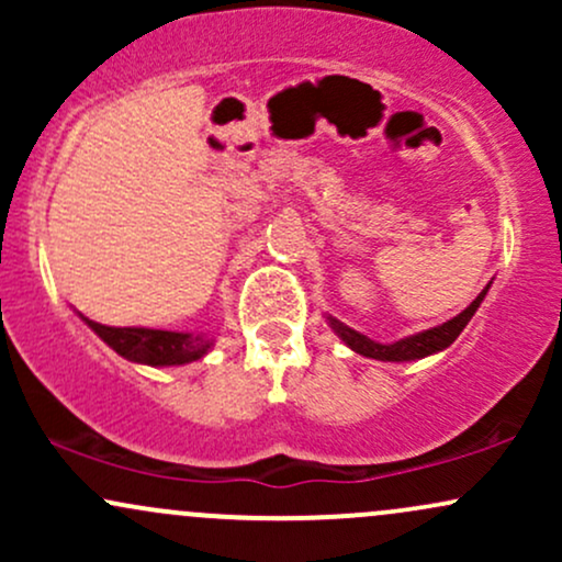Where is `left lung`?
<instances>
[{"mask_svg": "<svg viewBox=\"0 0 562 562\" xmlns=\"http://www.w3.org/2000/svg\"><path fill=\"white\" fill-rule=\"evenodd\" d=\"M488 288H492V282H488V285L483 288L479 295H475V301L470 303L465 312L457 314L454 319L443 322V325H438V327H430V330L409 335V338L396 340V344H378V340H372L362 333L351 330V327L344 325V322H338L335 317H327V322H330L335 335H338V338L344 340L351 351L362 353V357H367V359H378V362H415V359L430 357V353L443 351V348H449L451 344H454L457 335L465 330L468 322L473 319L475 312H479L483 299H486Z\"/></svg>", "mask_w": 562, "mask_h": 562, "instance_id": "8db88e82", "label": "left lung"}]
</instances>
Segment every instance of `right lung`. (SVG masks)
Masks as SVG:
<instances>
[{"label": "right lung", "instance_id": "right-lung-1", "mask_svg": "<svg viewBox=\"0 0 562 562\" xmlns=\"http://www.w3.org/2000/svg\"><path fill=\"white\" fill-rule=\"evenodd\" d=\"M92 330L113 348L119 357L150 367H179L203 359L214 346L205 333H173L153 327H108L81 317Z\"/></svg>", "mask_w": 562, "mask_h": 562}]
</instances>
